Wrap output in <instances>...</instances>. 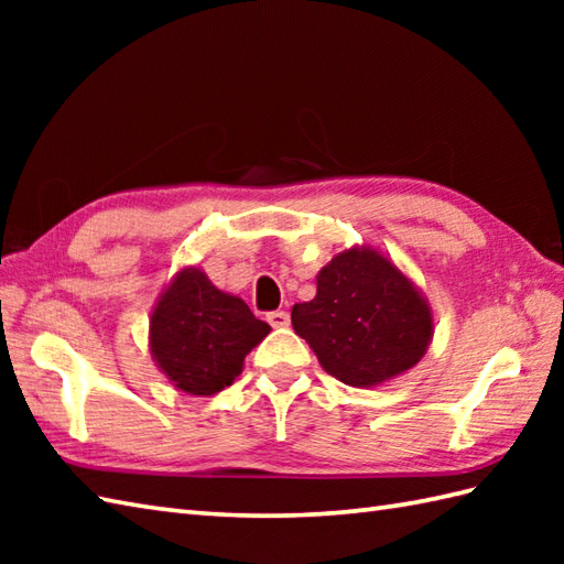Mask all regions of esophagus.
Returning <instances> with one entry per match:
<instances>
[{
    "instance_id": "obj_1",
    "label": "esophagus",
    "mask_w": 564,
    "mask_h": 564,
    "mask_svg": "<svg viewBox=\"0 0 564 564\" xmlns=\"http://www.w3.org/2000/svg\"><path fill=\"white\" fill-rule=\"evenodd\" d=\"M267 319H269V325L275 327V329H283V327L291 325V315L285 313V310H275V313H269Z\"/></svg>"
}]
</instances>
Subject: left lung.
Returning <instances> with one entry per match:
<instances>
[{"label":"left lung","instance_id":"1","mask_svg":"<svg viewBox=\"0 0 564 564\" xmlns=\"http://www.w3.org/2000/svg\"><path fill=\"white\" fill-rule=\"evenodd\" d=\"M293 329L329 376L376 388L422 361L434 313L422 291L373 247L339 251L317 273V293L293 305Z\"/></svg>","mask_w":564,"mask_h":564}]
</instances>
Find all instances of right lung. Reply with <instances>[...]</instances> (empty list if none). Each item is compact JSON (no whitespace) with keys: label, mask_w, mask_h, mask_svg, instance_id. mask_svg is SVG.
I'll return each mask as SVG.
<instances>
[{"label":"right lung","mask_w":564,"mask_h":564,"mask_svg":"<svg viewBox=\"0 0 564 564\" xmlns=\"http://www.w3.org/2000/svg\"><path fill=\"white\" fill-rule=\"evenodd\" d=\"M269 332L242 297L215 289L198 267H184L154 303L150 354L176 390L208 398L232 386Z\"/></svg>","instance_id":"1"}]
</instances>
